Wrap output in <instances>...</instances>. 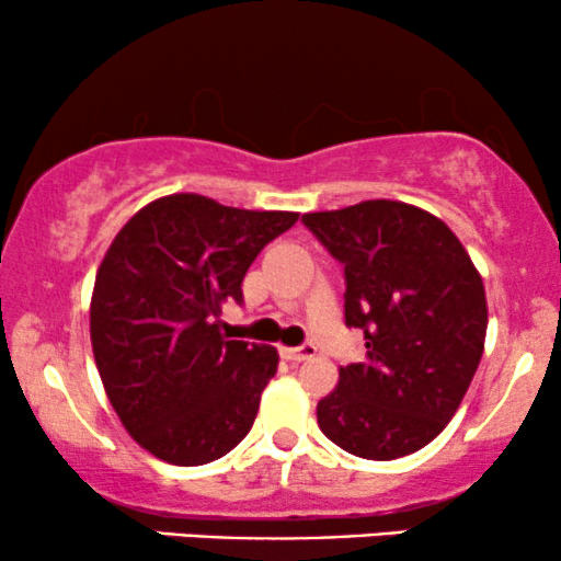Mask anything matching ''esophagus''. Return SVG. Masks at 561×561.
<instances>
[{"label":"esophagus","mask_w":561,"mask_h":561,"mask_svg":"<svg viewBox=\"0 0 561 561\" xmlns=\"http://www.w3.org/2000/svg\"><path fill=\"white\" fill-rule=\"evenodd\" d=\"M282 356L287 358V362L293 364H300V362H308V358L317 356V347L313 345H300V347H282Z\"/></svg>","instance_id":"34e87169"}]
</instances>
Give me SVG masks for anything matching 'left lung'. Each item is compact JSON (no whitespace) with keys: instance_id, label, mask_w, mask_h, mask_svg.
I'll return each mask as SVG.
<instances>
[{"instance_id":"obj_1","label":"left lung","mask_w":561,"mask_h":561,"mask_svg":"<svg viewBox=\"0 0 561 561\" xmlns=\"http://www.w3.org/2000/svg\"><path fill=\"white\" fill-rule=\"evenodd\" d=\"M302 224L345 266V324L366 340V362L340 366L337 388L317 405L321 433L362 459L414 454L446 430L478 371L482 276L440 218L398 199Z\"/></svg>"}]
</instances>
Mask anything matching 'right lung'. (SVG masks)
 <instances>
[{"instance_id":"obj_1","label":"right lung","mask_w":561,"mask_h":561,"mask_svg":"<svg viewBox=\"0 0 561 561\" xmlns=\"http://www.w3.org/2000/svg\"><path fill=\"white\" fill-rule=\"evenodd\" d=\"M295 221L176 192L139 208L107 248L89 306L94 362L126 433L158 459L208 465L253 427L279 353L227 340L218 317Z\"/></svg>"}]
</instances>
